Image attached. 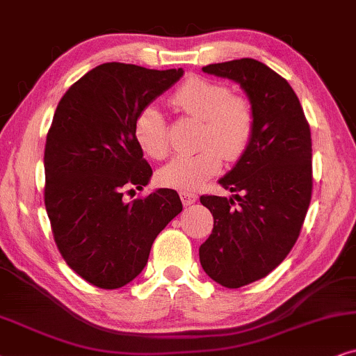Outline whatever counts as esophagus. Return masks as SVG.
I'll return each instance as SVG.
<instances>
[{
    "mask_svg": "<svg viewBox=\"0 0 356 356\" xmlns=\"http://www.w3.org/2000/svg\"><path fill=\"white\" fill-rule=\"evenodd\" d=\"M181 200L184 203V207H191L192 203L197 202V195L192 192H181Z\"/></svg>",
    "mask_w": 356,
    "mask_h": 356,
    "instance_id": "34e87169",
    "label": "esophagus"
}]
</instances>
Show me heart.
<instances>
[{"label": "heart", "mask_w": 356, "mask_h": 356, "mask_svg": "<svg viewBox=\"0 0 356 356\" xmlns=\"http://www.w3.org/2000/svg\"><path fill=\"white\" fill-rule=\"evenodd\" d=\"M170 104L184 115L202 122L200 151L174 158L159 170V181L177 191H195L220 172L222 158L236 161L252 141L255 115L252 104L233 94L221 81L191 76L170 96ZM135 136L141 149L154 159L169 153V130L164 113L145 107L135 120Z\"/></svg>", "instance_id": "heart-1"}]
</instances>
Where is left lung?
<instances>
[{
  "mask_svg": "<svg viewBox=\"0 0 356 356\" xmlns=\"http://www.w3.org/2000/svg\"><path fill=\"white\" fill-rule=\"evenodd\" d=\"M202 70L238 83L255 115L249 148L220 179L234 195L200 197L215 220L198 249L202 267L220 285L241 288L277 268L300 236L312 193L311 130L295 91L267 65L241 58Z\"/></svg>",
  "mask_w": 356,
  "mask_h": 356,
  "instance_id": "left-lung-1",
  "label": "left lung"
}]
</instances>
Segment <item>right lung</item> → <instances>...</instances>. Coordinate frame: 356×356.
I'll list each match as a JSON object with an SVG mask.
<instances>
[{
    "label": "right lung",
    "mask_w": 356,
    "mask_h": 356,
    "mask_svg": "<svg viewBox=\"0 0 356 356\" xmlns=\"http://www.w3.org/2000/svg\"><path fill=\"white\" fill-rule=\"evenodd\" d=\"M184 70L104 63L79 78L56 107L45 143V208L61 257L88 283L115 290L138 277L156 236L182 211L179 193L148 186L135 120Z\"/></svg>",
    "instance_id": "right-lung-1"
}]
</instances>
